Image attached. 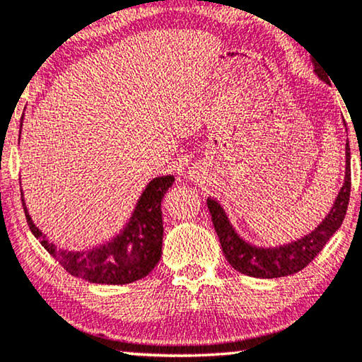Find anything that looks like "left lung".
<instances>
[{"label": "left lung", "mask_w": 362, "mask_h": 362, "mask_svg": "<svg viewBox=\"0 0 362 362\" xmlns=\"http://www.w3.org/2000/svg\"><path fill=\"white\" fill-rule=\"evenodd\" d=\"M315 72L321 81L329 84L325 72L315 64ZM351 195V151L349 142L346 141V172H344V184L341 187L338 197H336L334 205L329 210V214L320 225L316 226L311 233L303 237L296 242L274 248L255 247V245L245 242L240 235L231 226L228 216L221 205L214 199L206 200L209 205L211 221H214L215 231L220 238L221 250L231 267L237 272L248 274L253 278H281L288 274L301 272L308 267L313 259L317 257V253L325 248L332 235L339 230L343 223L346 210H348Z\"/></svg>", "instance_id": "1"}]
</instances>
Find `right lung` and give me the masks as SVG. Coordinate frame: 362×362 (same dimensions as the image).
<instances>
[{
  "instance_id": "add662e5",
  "label": "right lung",
  "mask_w": 362,
  "mask_h": 362,
  "mask_svg": "<svg viewBox=\"0 0 362 362\" xmlns=\"http://www.w3.org/2000/svg\"><path fill=\"white\" fill-rule=\"evenodd\" d=\"M173 180L175 178L172 175L151 180V184L142 192L125 228L110 242L90 248L88 252L57 250L33 223L24 199L21 202L33 235L67 273L99 285H127L147 276L160 259L163 237L160 204Z\"/></svg>"
}]
</instances>
